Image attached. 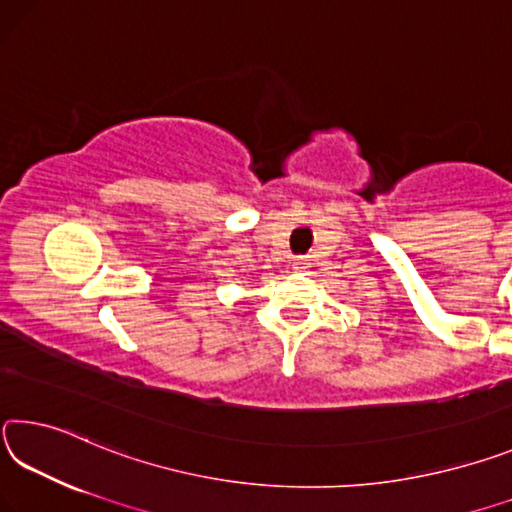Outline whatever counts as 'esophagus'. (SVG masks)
Segmentation results:
<instances>
[{
    "instance_id": "34e87169",
    "label": "esophagus",
    "mask_w": 512,
    "mask_h": 512,
    "mask_svg": "<svg viewBox=\"0 0 512 512\" xmlns=\"http://www.w3.org/2000/svg\"><path fill=\"white\" fill-rule=\"evenodd\" d=\"M306 267H308V261L304 256H297L295 261H292V270H295V272H304Z\"/></svg>"
}]
</instances>
